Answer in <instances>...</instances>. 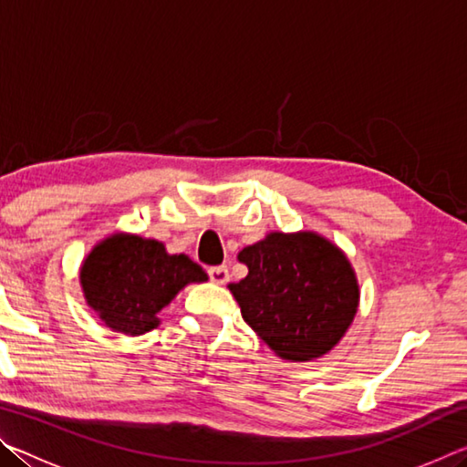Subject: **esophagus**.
I'll list each match as a JSON object with an SVG mask.
<instances>
[{"mask_svg": "<svg viewBox=\"0 0 467 467\" xmlns=\"http://www.w3.org/2000/svg\"><path fill=\"white\" fill-rule=\"evenodd\" d=\"M208 275H210V280L216 282V284H226L228 278H231V275H228V267H226V265H214V267H210Z\"/></svg>", "mask_w": 467, "mask_h": 467, "instance_id": "esophagus-1", "label": "esophagus"}]
</instances>
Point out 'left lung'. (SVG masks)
<instances>
[{
    "label": "left lung",
    "mask_w": 467,
    "mask_h": 467,
    "mask_svg": "<svg viewBox=\"0 0 467 467\" xmlns=\"http://www.w3.org/2000/svg\"><path fill=\"white\" fill-rule=\"evenodd\" d=\"M249 267L228 284L243 319L290 362L327 354L358 311V282L350 262L317 233H270L239 253Z\"/></svg>",
    "instance_id": "left-lung-1"
}]
</instances>
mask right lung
<instances>
[{"instance_id":"add662e5","label":"right lung","mask_w":467,"mask_h":467,"mask_svg":"<svg viewBox=\"0 0 467 467\" xmlns=\"http://www.w3.org/2000/svg\"><path fill=\"white\" fill-rule=\"evenodd\" d=\"M200 265L187 255H169L161 241L117 233L107 236L84 259V298L107 327L141 336L158 327V313L187 284L205 282Z\"/></svg>"}]
</instances>
